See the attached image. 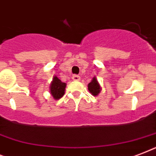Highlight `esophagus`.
Here are the masks:
<instances>
[{"label": "esophagus", "instance_id": "1", "mask_svg": "<svg viewBox=\"0 0 156 156\" xmlns=\"http://www.w3.org/2000/svg\"><path fill=\"white\" fill-rule=\"evenodd\" d=\"M72 79H73V81H79L80 80V76L73 75V77H72Z\"/></svg>", "mask_w": 156, "mask_h": 156}]
</instances>
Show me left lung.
I'll list each match as a JSON object with an SVG mask.
<instances>
[{
  "label": "left lung",
  "mask_w": 156,
  "mask_h": 156,
  "mask_svg": "<svg viewBox=\"0 0 156 156\" xmlns=\"http://www.w3.org/2000/svg\"><path fill=\"white\" fill-rule=\"evenodd\" d=\"M88 90L90 91V93L94 96H97L100 92L101 91V86L98 82L96 77H94L92 78V80L90 81V83L88 84Z\"/></svg>",
  "instance_id": "obj_1"
}]
</instances>
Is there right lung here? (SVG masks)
I'll use <instances>...</instances> for the list:
<instances>
[{
  "mask_svg": "<svg viewBox=\"0 0 156 156\" xmlns=\"http://www.w3.org/2000/svg\"><path fill=\"white\" fill-rule=\"evenodd\" d=\"M66 87V83L61 82V79H59L56 76H54L49 87L50 94L54 100H59L65 95Z\"/></svg>",
  "mask_w": 156,
  "mask_h": 156,
  "instance_id": "add662e5",
  "label": "right lung"
}]
</instances>
